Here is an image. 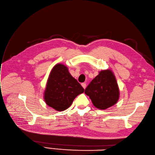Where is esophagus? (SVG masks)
I'll return each mask as SVG.
<instances>
[{"mask_svg":"<svg viewBox=\"0 0 155 155\" xmlns=\"http://www.w3.org/2000/svg\"><path fill=\"white\" fill-rule=\"evenodd\" d=\"M82 87H83V88L84 89H85L86 88V83H82Z\"/></svg>","mask_w":155,"mask_h":155,"instance_id":"obj_1","label":"esophagus"}]
</instances>
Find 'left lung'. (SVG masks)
I'll list each match as a JSON object with an SVG mask.
<instances>
[{"instance_id": "8db88e82", "label": "left lung", "mask_w": 155, "mask_h": 155, "mask_svg": "<svg viewBox=\"0 0 155 155\" xmlns=\"http://www.w3.org/2000/svg\"><path fill=\"white\" fill-rule=\"evenodd\" d=\"M96 108L106 110L116 104L120 98V89L116 78L110 69L102 70L85 89Z\"/></svg>"}]
</instances>
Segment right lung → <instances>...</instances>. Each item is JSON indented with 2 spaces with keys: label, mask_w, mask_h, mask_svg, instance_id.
Wrapping results in <instances>:
<instances>
[{
  "label": "right lung",
  "mask_w": 155,
  "mask_h": 155,
  "mask_svg": "<svg viewBox=\"0 0 155 155\" xmlns=\"http://www.w3.org/2000/svg\"><path fill=\"white\" fill-rule=\"evenodd\" d=\"M84 91L82 86L72 77L67 67L57 63L49 73L44 99L47 105L62 111L69 108L74 98Z\"/></svg>",
  "instance_id": "obj_1"
}]
</instances>
